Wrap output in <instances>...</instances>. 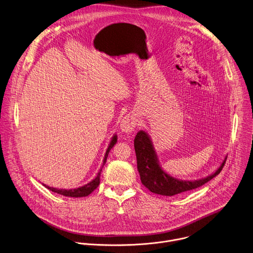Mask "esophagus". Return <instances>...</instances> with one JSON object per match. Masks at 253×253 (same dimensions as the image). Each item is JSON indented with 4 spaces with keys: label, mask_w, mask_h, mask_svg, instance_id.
<instances>
[{
    "label": "esophagus",
    "mask_w": 253,
    "mask_h": 253,
    "mask_svg": "<svg viewBox=\"0 0 253 253\" xmlns=\"http://www.w3.org/2000/svg\"><path fill=\"white\" fill-rule=\"evenodd\" d=\"M138 118L135 113L126 114L120 122V130L124 133H132L137 125Z\"/></svg>",
    "instance_id": "esophagus-1"
}]
</instances>
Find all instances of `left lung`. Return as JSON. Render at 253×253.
<instances>
[{"instance_id": "1", "label": "left lung", "mask_w": 253, "mask_h": 253, "mask_svg": "<svg viewBox=\"0 0 253 253\" xmlns=\"http://www.w3.org/2000/svg\"><path fill=\"white\" fill-rule=\"evenodd\" d=\"M134 147L137 158V168L142 184L150 192L166 197L182 194L205 185L220 173L226 160L225 157L216 171L211 175L200 180L186 181L172 177L163 169L153 142L146 131L141 130L137 133L134 140Z\"/></svg>"}]
</instances>
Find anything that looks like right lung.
<instances>
[{"instance_id":"obj_1","label":"right lung","mask_w":253,"mask_h":253,"mask_svg":"<svg viewBox=\"0 0 253 253\" xmlns=\"http://www.w3.org/2000/svg\"><path fill=\"white\" fill-rule=\"evenodd\" d=\"M117 143V135L114 134L112 136V139L108 145V148L105 152V155H104V159H103V163H102V166L100 168V170L97 174V176L92 180L90 181L89 183H87L86 185H84L82 187H79V188H76V189H69V190H66V189H56V188H52V187H49V186H46L44 184H42L45 188H47L48 190H50L51 192L53 193H56V194H59V195H62V196H65V197H71V198H82V197H87L88 195H90L98 186H99V183H100V174H101V171H102V168L103 166L105 165L106 161H107V157H108V154L110 152V150L114 147V145Z\"/></svg>"}]
</instances>
